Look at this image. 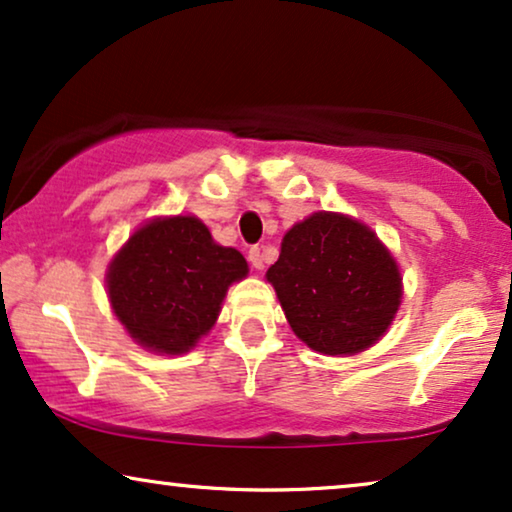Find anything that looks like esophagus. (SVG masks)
I'll return each instance as SVG.
<instances>
[{
	"instance_id": "esophagus-1",
	"label": "esophagus",
	"mask_w": 512,
	"mask_h": 512,
	"mask_svg": "<svg viewBox=\"0 0 512 512\" xmlns=\"http://www.w3.org/2000/svg\"><path fill=\"white\" fill-rule=\"evenodd\" d=\"M248 260H250V264H252V267H255V269H264L262 248H257V245H255V248H250V250H248Z\"/></svg>"
}]
</instances>
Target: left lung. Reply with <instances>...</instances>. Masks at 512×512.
I'll return each instance as SVG.
<instances>
[{
	"mask_svg": "<svg viewBox=\"0 0 512 512\" xmlns=\"http://www.w3.org/2000/svg\"><path fill=\"white\" fill-rule=\"evenodd\" d=\"M267 281L292 332L325 356H353L377 344L403 299L398 264L377 234L325 210L283 236Z\"/></svg>",
	"mask_w": 512,
	"mask_h": 512,
	"instance_id": "left-lung-1",
	"label": "left lung"
}]
</instances>
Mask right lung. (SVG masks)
<instances>
[{
	"mask_svg": "<svg viewBox=\"0 0 512 512\" xmlns=\"http://www.w3.org/2000/svg\"><path fill=\"white\" fill-rule=\"evenodd\" d=\"M245 276V257L215 243L199 217H156L109 262L107 295L133 342L180 356L210 332L229 285Z\"/></svg>",
	"mask_w": 512,
	"mask_h": 512,
	"instance_id": "obj_1",
	"label": "right lung"
}]
</instances>
